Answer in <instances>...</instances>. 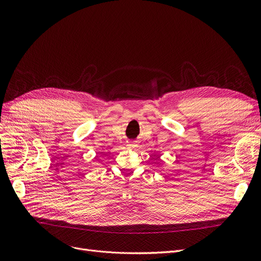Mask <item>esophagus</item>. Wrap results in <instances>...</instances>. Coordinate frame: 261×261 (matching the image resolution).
<instances>
[{
	"mask_svg": "<svg viewBox=\"0 0 261 261\" xmlns=\"http://www.w3.org/2000/svg\"><path fill=\"white\" fill-rule=\"evenodd\" d=\"M127 147L128 148H135V147H137V144L135 143V141H130V143L127 144Z\"/></svg>",
	"mask_w": 261,
	"mask_h": 261,
	"instance_id": "esophagus-1",
	"label": "esophagus"
}]
</instances>
